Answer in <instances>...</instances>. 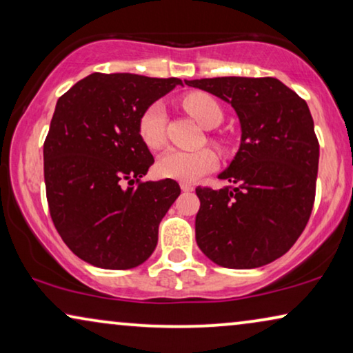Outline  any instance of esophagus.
I'll use <instances>...</instances> for the list:
<instances>
[{
	"label": "esophagus",
	"mask_w": 353,
	"mask_h": 353,
	"mask_svg": "<svg viewBox=\"0 0 353 353\" xmlns=\"http://www.w3.org/2000/svg\"><path fill=\"white\" fill-rule=\"evenodd\" d=\"M180 188H181V191H185V192H190V191H194V186L191 185V183H180Z\"/></svg>",
	"instance_id": "obj_1"
}]
</instances>
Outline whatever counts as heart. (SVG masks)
<instances>
[{
    "mask_svg": "<svg viewBox=\"0 0 353 353\" xmlns=\"http://www.w3.org/2000/svg\"><path fill=\"white\" fill-rule=\"evenodd\" d=\"M183 108L186 112L204 128H214L221 122L223 112L220 104L210 94L190 93L183 98ZM167 110L162 103H154L146 108L138 122V132L143 143L149 149H159L165 143ZM215 152L210 149H197V151H181V149H168L159 157L156 170L163 178H172L178 181H196L216 167Z\"/></svg>",
    "mask_w": 353,
    "mask_h": 353,
    "instance_id": "obj_1",
    "label": "heart"
}]
</instances>
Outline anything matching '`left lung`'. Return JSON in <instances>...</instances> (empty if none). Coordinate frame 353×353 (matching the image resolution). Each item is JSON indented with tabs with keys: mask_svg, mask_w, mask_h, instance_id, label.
I'll return each mask as SVG.
<instances>
[{
	"mask_svg": "<svg viewBox=\"0 0 353 353\" xmlns=\"http://www.w3.org/2000/svg\"><path fill=\"white\" fill-rule=\"evenodd\" d=\"M233 105L241 144L219 175L221 190L196 188V241L225 268H257L292 248L315 202L318 144L305 101L273 77L185 80Z\"/></svg>",
	"mask_w": 353,
	"mask_h": 353,
	"instance_id": "8db88e82",
	"label": "left lung"
}]
</instances>
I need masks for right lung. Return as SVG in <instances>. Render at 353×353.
I'll return each instance as SVG.
<instances>
[{
  "label": "right lung",
  "mask_w": 353,
  "mask_h": 353,
  "mask_svg": "<svg viewBox=\"0 0 353 353\" xmlns=\"http://www.w3.org/2000/svg\"><path fill=\"white\" fill-rule=\"evenodd\" d=\"M176 85L173 77L96 72L57 99L43 146L46 199L67 248L94 267L146 262L180 196L170 178L141 181L154 157L138 132L146 108Z\"/></svg>",
  "instance_id": "obj_1"
}]
</instances>
